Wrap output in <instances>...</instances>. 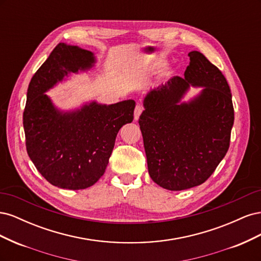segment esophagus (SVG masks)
<instances>
[{"label":"esophagus","mask_w":261,"mask_h":261,"mask_svg":"<svg viewBox=\"0 0 261 261\" xmlns=\"http://www.w3.org/2000/svg\"><path fill=\"white\" fill-rule=\"evenodd\" d=\"M143 111H144V108H143V106L137 105V106H136V108H135V111H134V117H135V120H138L139 116H140V114L143 113Z\"/></svg>","instance_id":"obj_1"}]
</instances>
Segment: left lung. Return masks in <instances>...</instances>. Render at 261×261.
I'll return each instance as SVG.
<instances>
[{
	"label": "left lung",
	"instance_id": "8db88e82",
	"mask_svg": "<svg viewBox=\"0 0 261 261\" xmlns=\"http://www.w3.org/2000/svg\"><path fill=\"white\" fill-rule=\"evenodd\" d=\"M185 77L150 91L139 117L149 175L169 191L204 183L230 147L232 94L224 75L198 51L188 53ZM191 84L203 86L188 104L179 101Z\"/></svg>",
	"mask_w": 261,
	"mask_h": 261
}]
</instances>
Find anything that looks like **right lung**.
Masks as SVG:
<instances>
[{
  "instance_id": "right-lung-1",
  "label": "right lung",
  "mask_w": 261,
  "mask_h": 261,
  "mask_svg": "<svg viewBox=\"0 0 261 261\" xmlns=\"http://www.w3.org/2000/svg\"><path fill=\"white\" fill-rule=\"evenodd\" d=\"M93 54L60 43L31 78L22 114L26 149L40 174L65 189H85L105 174L118 130L133 122L135 101L106 106L92 102L62 113L44 93L67 73L87 69Z\"/></svg>"
}]
</instances>
